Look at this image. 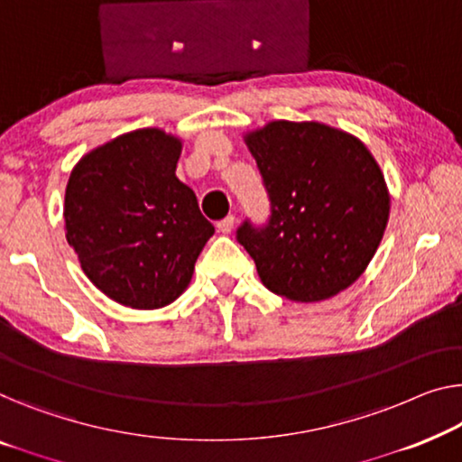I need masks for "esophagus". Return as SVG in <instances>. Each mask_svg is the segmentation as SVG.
I'll return each instance as SVG.
<instances>
[{"label": "esophagus", "mask_w": 462, "mask_h": 462, "mask_svg": "<svg viewBox=\"0 0 462 462\" xmlns=\"http://www.w3.org/2000/svg\"><path fill=\"white\" fill-rule=\"evenodd\" d=\"M232 228H234V216H228V217L219 219V222H217V230L222 234L232 232Z\"/></svg>", "instance_id": "obj_1"}]
</instances>
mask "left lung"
<instances>
[{
	"mask_svg": "<svg viewBox=\"0 0 462 462\" xmlns=\"http://www.w3.org/2000/svg\"><path fill=\"white\" fill-rule=\"evenodd\" d=\"M270 197L263 226L236 240L267 291L299 302L334 297L374 259L390 216L380 165L353 134L319 122L275 120L246 134Z\"/></svg>",
	"mask_w": 462,
	"mask_h": 462,
	"instance_id": "left-lung-1",
	"label": "left lung"
}]
</instances>
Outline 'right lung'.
<instances>
[{
	"instance_id": "1",
	"label": "right lung",
	"mask_w": 462,
	"mask_h": 462,
	"mask_svg": "<svg viewBox=\"0 0 462 462\" xmlns=\"http://www.w3.org/2000/svg\"><path fill=\"white\" fill-rule=\"evenodd\" d=\"M182 143L141 128L93 149L66 187V240L109 299L160 309L187 291L213 236L192 189L176 178Z\"/></svg>"
}]
</instances>
